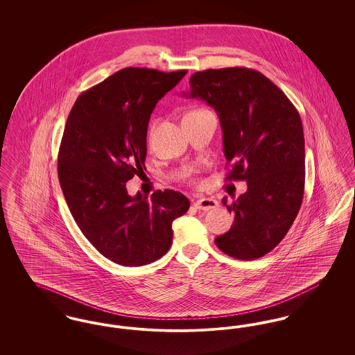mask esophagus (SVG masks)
<instances>
[{
    "instance_id": "34e87169",
    "label": "esophagus",
    "mask_w": 355,
    "mask_h": 355,
    "mask_svg": "<svg viewBox=\"0 0 355 355\" xmlns=\"http://www.w3.org/2000/svg\"><path fill=\"white\" fill-rule=\"evenodd\" d=\"M194 206L198 209V210H205V211H207V210H211V209H216V207H218V202L214 200V198H200V200H197L196 202H194Z\"/></svg>"
}]
</instances>
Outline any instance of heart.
Instances as JSON below:
<instances>
[{
	"mask_svg": "<svg viewBox=\"0 0 355 355\" xmlns=\"http://www.w3.org/2000/svg\"><path fill=\"white\" fill-rule=\"evenodd\" d=\"M196 112H200V110H196ZM196 112H190V113H196ZM190 113H187V114H190ZM154 126H155V123H153L152 130H153V129H154Z\"/></svg>",
	"mask_w": 355,
	"mask_h": 355,
	"instance_id": "b5f03b06",
	"label": "heart"
}]
</instances>
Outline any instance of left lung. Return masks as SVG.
<instances>
[{"instance_id":"8db88e82","label":"left lung","mask_w":355,"mask_h":355,"mask_svg":"<svg viewBox=\"0 0 355 355\" xmlns=\"http://www.w3.org/2000/svg\"><path fill=\"white\" fill-rule=\"evenodd\" d=\"M190 98L207 102L220 116L227 181L248 191L222 203L234 214L217 236L223 253L252 261L271 252L295 220L304 190V138L298 110L262 73L249 68L207 69L190 77Z\"/></svg>"}]
</instances>
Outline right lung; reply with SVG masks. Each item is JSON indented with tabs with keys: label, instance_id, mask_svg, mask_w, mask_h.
I'll use <instances>...</instances> for the list:
<instances>
[{
	"label": "right lung",
	"instance_id": "1",
	"mask_svg": "<svg viewBox=\"0 0 355 355\" xmlns=\"http://www.w3.org/2000/svg\"><path fill=\"white\" fill-rule=\"evenodd\" d=\"M187 70L121 69L74 102L58 152V180L89 242L110 261L142 266L171 246L173 220L190 202L166 189L130 197L126 182L144 173L148 123Z\"/></svg>",
	"mask_w": 355,
	"mask_h": 355
}]
</instances>
